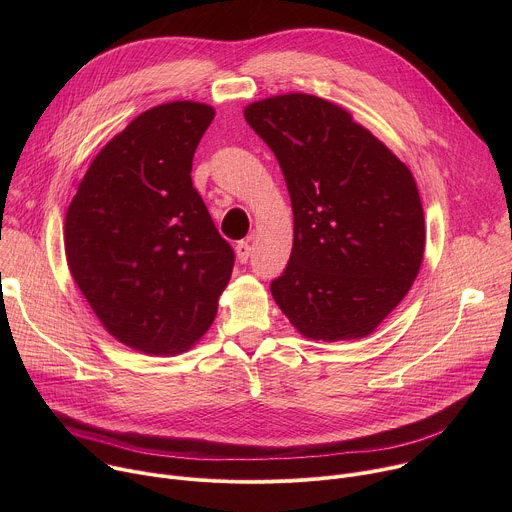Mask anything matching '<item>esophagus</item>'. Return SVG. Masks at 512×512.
Segmentation results:
<instances>
[{
  "label": "esophagus",
  "instance_id": "1",
  "mask_svg": "<svg viewBox=\"0 0 512 512\" xmlns=\"http://www.w3.org/2000/svg\"><path fill=\"white\" fill-rule=\"evenodd\" d=\"M235 249H237V259H239L241 263H247V261H249V255H251V241H249V239L239 241Z\"/></svg>",
  "mask_w": 512,
  "mask_h": 512
}]
</instances>
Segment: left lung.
I'll list each match as a JSON object with an SVG mask.
<instances>
[{
	"mask_svg": "<svg viewBox=\"0 0 512 512\" xmlns=\"http://www.w3.org/2000/svg\"><path fill=\"white\" fill-rule=\"evenodd\" d=\"M294 208V247L271 281L281 312L312 340L364 338L419 273L425 221L409 168L342 107L306 93L245 107Z\"/></svg>",
	"mask_w": 512,
	"mask_h": 512,
	"instance_id": "8db88e82",
	"label": "left lung"
}]
</instances>
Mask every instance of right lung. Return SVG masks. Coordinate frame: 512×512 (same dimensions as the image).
I'll return each mask as SVG.
<instances>
[{"label":"right lung","instance_id":"right-lung-1","mask_svg":"<svg viewBox=\"0 0 512 512\" xmlns=\"http://www.w3.org/2000/svg\"><path fill=\"white\" fill-rule=\"evenodd\" d=\"M212 119L194 101L137 115L95 156L66 212L72 279L105 330L145 354L198 342L233 273L235 253L190 178Z\"/></svg>","mask_w":512,"mask_h":512}]
</instances>
